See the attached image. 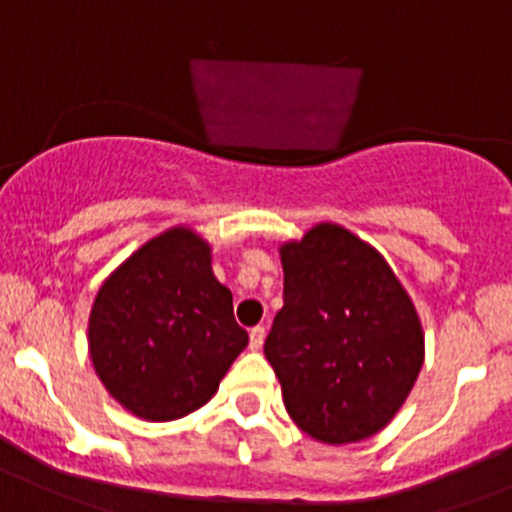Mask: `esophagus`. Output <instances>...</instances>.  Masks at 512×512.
<instances>
[{
  "label": "esophagus",
  "instance_id": "34e87169",
  "mask_svg": "<svg viewBox=\"0 0 512 512\" xmlns=\"http://www.w3.org/2000/svg\"><path fill=\"white\" fill-rule=\"evenodd\" d=\"M262 341H265V328L262 326H255L250 331V348L252 351H257V348H262Z\"/></svg>",
  "mask_w": 512,
  "mask_h": 512
}]
</instances>
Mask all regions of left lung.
Instances as JSON below:
<instances>
[{"label": "left lung", "mask_w": 512, "mask_h": 512, "mask_svg": "<svg viewBox=\"0 0 512 512\" xmlns=\"http://www.w3.org/2000/svg\"><path fill=\"white\" fill-rule=\"evenodd\" d=\"M280 260L283 308L265 356L285 409L321 442H361L391 422L422 369L412 298L384 257L338 224H315Z\"/></svg>", "instance_id": "8db88e82"}]
</instances>
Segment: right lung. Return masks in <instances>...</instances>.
<instances>
[{"label":"right lung","instance_id":"add662e5","mask_svg":"<svg viewBox=\"0 0 512 512\" xmlns=\"http://www.w3.org/2000/svg\"><path fill=\"white\" fill-rule=\"evenodd\" d=\"M95 374L128 412L171 422L207 404L247 346L212 250L174 227L100 285L88 323Z\"/></svg>","mask_w":512,"mask_h":512}]
</instances>
